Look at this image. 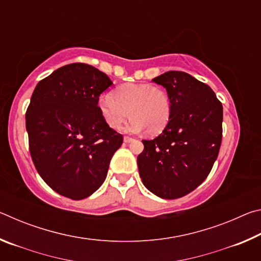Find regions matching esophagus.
I'll return each instance as SVG.
<instances>
[{
	"label": "esophagus",
	"instance_id": "1",
	"mask_svg": "<svg viewBox=\"0 0 261 261\" xmlns=\"http://www.w3.org/2000/svg\"><path fill=\"white\" fill-rule=\"evenodd\" d=\"M132 140H134V138H131V137H127V136L124 137V143H131Z\"/></svg>",
	"mask_w": 261,
	"mask_h": 261
}]
</instances>
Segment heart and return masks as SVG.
Returning a JSON list of instances; mask_svg holds the SVG:
<instances>
[{
  "label": "heart",
  "instance_id": "heart-1",
  "mask_svg": "<svg viewBox=\"0 0 261 261\" xmlns=\"http://www.w3.org/2000/svg\"><path fill=\"white\" fill-rule=\"evenodd\" d=\"M100 114L112 129H121L126 118L127 132L147 130L149 135H159L170 121L173 103L168 92L151 84H124L112 95L101 96L98 101Z\"/></svg>",
  "mask_w": 261,
  "mask_h": 261
}]
</instances>
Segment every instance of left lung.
<instances>
[{
    "instance_id": "obj_1",
    "label": "left lung",
    "mask_w": 261,
    "mask_h": 261,
    "mask_svg": "<svg viewBox=\"0 0 261 261\" xmlns=\"http://www.w3.org/2000/svg\"><path fill=\"white\" fill-rule=\"evenodd\" d=\"M153 82L167 90L173 112L161 135L143 140L137 163L149 191L177 199L199 187L213 168L222 140V103L189 73L168 71Z\"/></svg>"
}]
</instances>
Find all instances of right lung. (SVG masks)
<instances>
[{"label": "right lung", "mask_w": 261, "mask_h": 261, "mask_svg": "<svg viewBox=\"0 0 261 261\" xmlns=\"http://www.w3.org/2000/svg\"><path fill=\"white\" fill-rule=\"evenodd\" d=\"M92 65L72 63L35 86L26 110L32 161L39 175L61 196L85 199L105 182L123 136L101 116L99 96L112 85Z\"/></svg>", "instance_id": "obj_1"}]
</instances>
